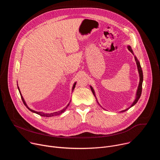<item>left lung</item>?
I'll list each match as a JSON object with an SVG mask.
<instances>
[{
	"mask_svg": "<svg viewBox=\"0 0 160 160\" xmlns=\"http://www.w3.org/2000/svg\"><path fill=\"white\" fill-rule=\"evenodd\" d=\"M128 48V49L133 54V51L132 50V48L130 46H128L127 47ZM135 60L136 61V64H137V66H138V72H139V78H140V80H139V86H138V90H137V93H136V98L133 101V102L132 104V105L127 108L125 110H123L121 112H125L126 111H127L128 109H130L131 107H132L133 106H134L137 102H138V100L139 99L140 97H141V93H142V82H143V73H142V68H141V64H140V62L138 60V59H137V58L135 56ZM90 89L91 90H92V92L93 93V94L94 95V96L96 97V95H95V92H94V90L93 89V88L92 87V86H90Z\"/></svg>",
	"mask_w": 160,
	"mask_h": 160,
	"instance_id": "left-lung-1",
	"label": "left lung"
}]
</instances>
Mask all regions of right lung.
Instances as JSON below:
<instances>
[{
    "instance_id": "obj_1",
    "label": "right lung",
    "mask_w": 160,
    "mask_h": 160,
    "mask_svg": "<svg viewBox=\"0 0 160 160\" xmlns=\"http://www.w3.org/2000/svg\"><path fill=\"white\" fill-rule=\"evenodd\" d=\"M76 82L73 84V88H72V90H73V89L75 88V85H76ZM18 90H19V94H20V95H21V99H22V102H23V104L25 105V106L30 110V111H31L32 112H35V113H37V114H38V115H40V116H42V117H54V116H56V115H60L61 113H62V112H64L65 111V110L67 109V108H68V106L70 105V102H69L68 104V105L64 108V109H62V110H61V111H58V112H51V113H44V112H38V111H34V110H33V109H31L28 106H27V104H26V102H25V100H24V99H23V98H22V95H21V92H20V90H19V87L18 86ZM70 102H71V101H70Z\"/></svg>"
}]
</instances>
